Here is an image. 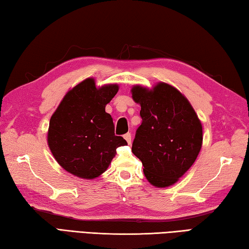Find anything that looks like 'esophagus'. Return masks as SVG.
<instances>
[{"mask_svg": "<svg viewBox=\"0 0 249 249\" xmlns=\"http://www.w3.org/2000/svg\"><path fill=\"white\" fill-rule=\"evenodd\" d=\"M124 138L125 139L126 142H128V144L130 145L131 144V140H132V138H131V133H126L124 135Z\"/></svg>", "mask_w": 249, "mask_h": 249, "instance_id": "34e87169", "label": "esophagus"}]
</instances>
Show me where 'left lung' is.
<instances>
[{
  "label": "left lung",
  "instance_id": "obj_1",
  "mask_svg": "<svg viewBox=\"0 0 249 249\" xmlns=\"http://www.w3.org/2000/svg\"><path fill=\"white\" fill-rule=\"evenodd\" d=\"M132 98L141 105L142 124L132 153L143 163L147 181L156 187L173 185L197 158L203 126L189 100L175 87L158 82L152 89L134 86Z\"/></svg>",
  "mask_w": 249,
  "mask_h": 249
}]
</instances>
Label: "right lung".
Instances as JSON below:
<instances>
[{
  "instance_id": "right-lung-1",
  "label": "right lung",
  "mask_w": 249,
  "mask_h": 249,
  "mask_svg": "<svg viewBox=\"0 0 249 249\" xmlns=\"http://www.w3.org/2000/svg\"><path fill=\"white\" fill-rule=\"evenodd\" d=\"M119 86L96 87L93 78L78 83L66 93L48 131V144L56 161L67 172L92 180L107 170L116 149L128 143L116 137L112 118L105 111Z\"/></svg>"
}]
</instances>
